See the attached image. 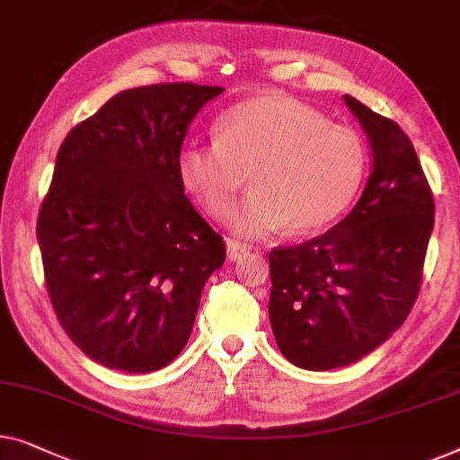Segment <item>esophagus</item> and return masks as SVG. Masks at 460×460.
<instances>
[{
	"instance_id": "34e87169",
	"label": "esophagus",
	"mask_w": 460,
	"mask_h": 460,
	"mask_svg": "<svg viewBox=\"0 0 460 460\" xmlns=\"http://www.w3.org/2000/svg\"><path fill=\"white\" fill-rule=\"evenodd\" d=\"M226 249H228L230 261H238V259H243L246 255V246L238 241H228L226 243Z\"/></svg>"
}]
</instances>
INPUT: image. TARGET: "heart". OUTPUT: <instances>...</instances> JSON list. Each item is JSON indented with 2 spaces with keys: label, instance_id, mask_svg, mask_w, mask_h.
<instances>
[{
  "label": "heart",
  "instance_id": "b5f03b06",
  "mask_svg": "<svg viewBox=\"0 0 460 460\" xmlns=\"http://www.w3.org/2000/svg\"><path fill=\"white\" fill-rule=\"evenodd\" d=\"M184 190L214 219L234 209L246 176L252 195L234 216L241 236L313 232L341 217L367 172V147L295 97L259 95L224 111L216 143H184L176 157Z\"/></svg>",
  "mask_w": 460,
  "mask_h": 460
}]
</instances>
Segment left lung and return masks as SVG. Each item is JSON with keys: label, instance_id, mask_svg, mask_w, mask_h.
Instances as JSON below:
<instances>
[{"label": "left lung", "instance_id": "8db88e82", "mask_svg": "<svg viewBox=\"0 0 460 460\" xmlns=\"http://www.w3.org/2000/svg\"><path fill=\"white\" fill-rule=\"evenodd\" d=\"M367 132L374 170L355 209L307 243L270 251V322L278 349L313 371L369 355L417 301L434 228V195L394 119L346 95Z\"/></svg>", "mask_w": 460, "mask_h": 460}]
</instances>
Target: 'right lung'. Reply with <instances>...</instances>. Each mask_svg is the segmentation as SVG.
Wrapping results in <instances>:
<instances>
[{
    "instance_id": "1",
    "label": "right lung",
    "mask_w": 460,
    "mask_h": 460,
    "mask_svg": "<svg viewBox=\"0 0 460 460\" xmlns=\"http://www.w3.org/2000/svg\"><path fill=\"white\" fill-rule=\"evenodd\" d=\"M222 86L118 93L64 138L37 219L45 286L70 341L108 369L149 374L189 342L226 243L184 195L176 157Z\"/></svg>"
}]
</instances>
